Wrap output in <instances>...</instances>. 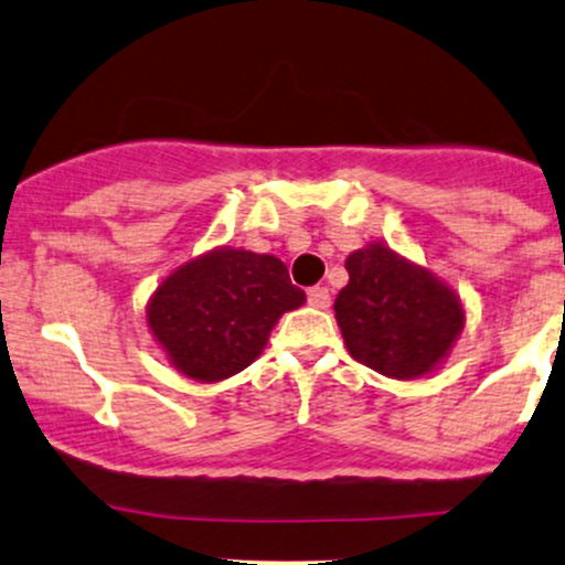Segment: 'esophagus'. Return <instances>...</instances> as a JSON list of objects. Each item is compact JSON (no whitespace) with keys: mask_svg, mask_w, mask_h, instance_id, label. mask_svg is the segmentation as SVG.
<instances>
[{"mask_svg":"<svg viewBox=\"0 0 565 565\" xmlns=\"http://www.w3.org/2000/svg\"><path fill=\"white\" fill-rule=\"evenodd\" d=\"M308 302L313 305V308L327 310L329 302H332V297H329V289L327 287H310L308 289Z\"/></svg>","mask_w":565,"mask_h":565,"instance_id":"34e87169","label":"esophagus"}]
</instances>
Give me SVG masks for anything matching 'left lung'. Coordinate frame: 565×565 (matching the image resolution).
I'll return each instance as SVG.
<instances>
[{"instance_id": "left-lung-1", "label": "left lung", "mask_w": 565, "mask_h": 565, "mask_svg": "<svg viewBox=\"0 0 565 565\" xmlns=\"http://www.w3.org/2000/svg\"><path fill=\"white\" fill-rule=\"evenodd\" d=\"M345 268L334 316L348 353L393 380L436 372L465 329L457 291L382 242L350 252Z\"/></svg>"}]
</instances>
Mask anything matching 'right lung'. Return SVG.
<instances>
[{"label": "right lung", "mask_w": 565, "mask_h": 565, "mask_svg": "<svg viewBox=\"0 0 565 565\" xmlns=\"http://www.w3.org/2000/svg\"><path fill=\"white\" fill-rule=\"evenodd\" d=\"M302 302L305 291L278 257L217 246L159 284L146 321L180 374L220 382L249 366L278 319Z\"/></svg>", "instance_id": "obj_1"}]
</instances>
